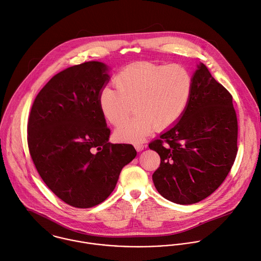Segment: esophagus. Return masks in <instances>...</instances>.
I'll return each mask as SVG.
<instances>
[{
    "instance_id": "34e87169",
    "label": "esophagus",
    "mask_w": 261,
    "mask_h": 261,
    "mask_svg": "<svg viewBox=\"0 0 261 261\" xmlns=\"http://www.w3.org/2000/svg\"><path fill=\"white\" fill-rule=\"evenodd\" d=\"M134 146H135L137 151H141V150H143L145 148V145L143 143H135Z\"/></svg>"
}]
</instances>
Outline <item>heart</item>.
Wrapping results in <instances>:
<instances>
[{
  "mask_svg": "<svg viewBox=\"0 0 261 261\" xmlns=\"http://www.w3.org/2000/svg\"><path fill=\"white\" fill-rule=\"evenodd\" d=\"M113 81L116 89L105 86L100 90L99 108L111 124L120 126L135 106L138 114L116 132L120 140L133 143L142 141L156 127L163 130L175 125L192 92V77L180 65L138 62L122 69Z\"/></svg>",
  "mask_w": 261,
  "mask_h": 261,
  "instance_id": "obj_1",
  "label": "heart"
}]
</instances>
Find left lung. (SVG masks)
I'll use <instances>...</instances> for the list:
<instances>
[{
  "mask_svg": "<svg viewBox=\"0 0 261 261\" xmlns=\"http://www.w3.org/2000/svg\"><path fill=\"white\" fill-rule=\"evenodd\" d=\"M238 121L231 93L200 63L179 122L149 143L161 156L153 184L166 199L193 204L214 193L235 162Z\"/></svg>",
  "mask_w": 261,
  "mask_h": 261,
  "instance_id": "left-lung-1",
  "label": "left lung"
}]
</instances>
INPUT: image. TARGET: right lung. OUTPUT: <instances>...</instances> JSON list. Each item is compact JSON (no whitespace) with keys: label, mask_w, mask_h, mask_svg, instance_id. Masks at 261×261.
<instances>
[{"label":"right lung","mask_w":261,"mask_h":261,"mask_svg":"<svg viewBox=\"0 0 261 261\" xmlns=\"http://www.w3.org/2000/svg\"><path fill=\"white\" fill-rule=\"evenodd\" d=\"M108 71L91 61L58 73L36 95L28 119L27 143L39 176L78 208L105 201L137 153L131 144L109 142L111 130L98 103Z\"/></svg>","instance_id":"right-lung-1"}]
</instances>
